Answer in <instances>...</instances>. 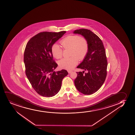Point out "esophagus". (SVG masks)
Segmentation results:
<instances>
[{"label":"esophagus","instance_id":"34e87169","mask_svg":"<svg viewBox=\"0 0 135 135\" xmlns=\"http://www.w3.org/2000/svg\"><path fill=\"white\" fill-rule=\"evenodd\" d=\"M68 72L69 74H70V73L72 72V71H71V70H68Z\"/></svg>","mask_w":135,"mask_h":135}]
</instances>
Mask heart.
Instances as JSON below:
<instances>
[{
    "label": "heart",
    "mask_w": 135,
    "mask_h": 135,
    "mask_svg": "<svg viewBox=\"0 0 135 135\" xmlns=\"http://www.w3.org/2000/svg\"><path fill=\"white\" fill-rule=\"evenodd\" d=\"M64 49H70L69 58H63L59 61V66L66 70L73 69L79 62V59L82 60L86 56L88 52V42L85 38L78 35H69L60 41ZM53 57L60 59L63 55V49L60 46L54 44L51 47Z\"/></svg>",
    "instance_id": "1"
}]
</instances>
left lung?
<instances>
[{"instance_id": "1", "label": "left lung", "mask_w": 135, "mask_h": 135, "mask_svg": "<svg viewBox=\"0 0 135 135\" xmlns=\"http://www.w3.org/2000/svg\"><path fill=\"white\" fill-rule=\"evenodd\" d=\"M74 33L83 35L89 46L86 56L77 67L86 73L77 72L74 84L79 92L91 95L100 88L106 79L108 63L105 47L102 40L89 30L79 29L74 30Z\"/></svg>"}]
</instances>
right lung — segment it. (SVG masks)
<instances>
[{
	"instance_id": "add662e5",
	"label": "right lung",
	"mask_w": 135,
	"mask_h": 135,
	"mask_svg": "<svg viewBox=\"0 0 135 135\" xmlns=\"http://www.w3.org/2000/svg\"><path fill=\"white\" fill-rule=\"evenodd\" d=\"M66 31L40 32L31 38L24 54L26 74L33 89L44 97L57 93L62 79L68 73L65 70L55 72L57 64L53 59L52 46Z\"/></svg>"
}]
</instances>
